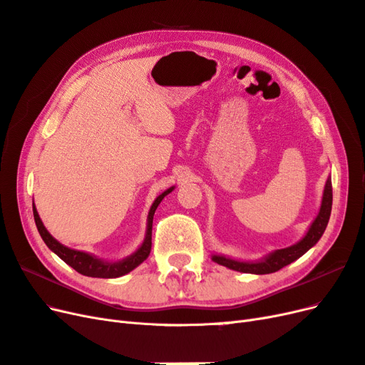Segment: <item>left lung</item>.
I'll use <instances>...</instances> for the list:
<instances>
[{
    "instance_id": "1",
    "label": "left lung",
    "mask_w": 365,
    "mask_h": 365,
    "mask_svg": "<svg viewBox=\"0 0 365 365\" xmlns=\"http://www.w3.org/2000/svg\"><path fill=\"white\" fill-rule=\"evenodd\" d=\"M331 210H332V180L331 178H327L319 214H317L315 220L311 222L308 232L304 233V237L299 242L285 247V249L273 250L272 253L265 255L259 261L232 259V257L225 255H212V261L222 267H227L230 269H235V272H241V273L269 274V273L279 272L280 268H284L291 262L299 259L300 256H303L309 249H312L317 242H319L322 235L326 230L329 217H331Z\"/></svg>"
}]
</instances>
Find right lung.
<instances>
[{"instance_id":"add662e5","label":"right lung","mask_w":365,"mask_h":365,"mask_svg":"<svg viewBox=\"0 0 365 365\" xmlns=\"http://www.w3.org/2000/svg\"><path fill=\"white\" fill-rule=\"evenodd\" d=\"M175 186L168 187L167 191H163L159 197H156L155 202H153L150 210H148V217H147V230H145V238L143 244L139 245V249L132 253L130 256L124 257L121 261L110 262V261H104L97 257L96 255H91L81 250L76 249H69V247L63 245L58 242L53 235L46 230L43 226V222L38 214L36 206H33V215H34V222H36V227L39 230V235L42 237L43 242L51 252H54L63 262H66L69 267H73L76 272L83 276L89 277H101V279H113V277H121L127 273H130L132 269H135L138 265L143 264L151 250V229H153V217H155L156 209L159 203L163 200V197L168 195Z\"/></svg>"}]
</instances>
